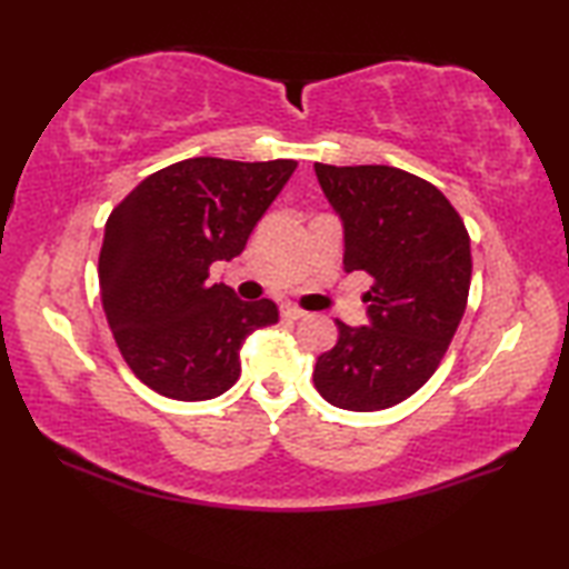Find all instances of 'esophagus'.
<instances>
[{
  "mask_svg": "<svg viewBox=\"0 0 569 569\" xmlns=\"http://www.w3.org/2000/svg\"><path fill=\"white\" fill-rule=\"evenodd\" d=\"M281 316H286V319L298 321V319H303L306 311H303V308L293 306V303H283V306H281Z\"/></svg>",
  "mask_w": 569,
  "mask_h": 569,
  "instance_id": "34e87169",
  "label": "esophagus"
}]
</instances>
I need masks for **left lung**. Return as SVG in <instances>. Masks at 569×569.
<instances>
[{
  "instance_id": "8db88e82",
  "label": "left lung",
  "mask_w": 569,
  "mask_h": 569,
  "mask_svg": "<svg viewBox=\"0 0 569 569\" xmlns=\"http://www.w3.org/2000/svg\"><path fill=\"white\" fill-rule=\"evenodd\" d=\"M313 170L343 223L346 273L373 278L369 326L336 321L339 341L316 359L313 383L339 409H389L431 379L455 339L471 283L469 233L445 192L407 170Z\"/></svg>"
}]
</instances>
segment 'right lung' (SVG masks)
Wrapping results in <instances>:
<instances>
[{"label": "right lung", "instance_id": "obj_1", "mask_svg": "<svg viewBox=\"0 0 569 569\" xmlns=\"http://www.w3.org/2000/svg\"><path fill=\"white\" fill-rule=\"evenodd\" d=\"M296 160L190 158L152 172L112 210L100 250V298L134 377L178 401H206L240 377V346L273 326L268 298L240 301L208 283L293 176Z\"/></svg>", "mask_w": 569, "mask_h": 569}]
</instances>
